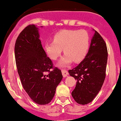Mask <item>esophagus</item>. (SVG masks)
<instances>
[{
    "instance_id": "34e87169",
    "label": "esophagus",
    "mask_w": 121,
    "mask_h": 121,
    "mask_svg": "<svg viewBox=\"0 0 121 121\" xmlns=\"http://www.w3.org/2000/svg\"><path fill=\"white\" fill-rule=\"evenodd\" d=\"M62 75H63V77H66L67 75H68V72L66 70H62L61 71Z\"/></svg>"
}]
</instances>
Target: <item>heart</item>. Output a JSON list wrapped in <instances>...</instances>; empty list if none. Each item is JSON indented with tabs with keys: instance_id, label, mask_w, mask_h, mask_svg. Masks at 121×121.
Returning a JSON list of instances; mask_svg holds the SVG:
<instances>
[{
	"instance_id": "heart-1",
	"label": "heart",
	"mask_w": 121,
	"mask_h": 121,
	"mask_svg": "<svg viewBox=\"0 0 121 121\" xmlns=\"http://www.w3.org/2000/svg\"><path fill=\"white\" fill-rule=\"evenodd\" d=\"M90 45V37L85 30H63L55 34L54 41L44 44V50L51 59L55 60L62 49L65 55L58 63L59 67H66L72 63H79L85 58Z\"/></svg>"
}]
</instances>
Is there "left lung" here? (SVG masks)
<instances>
[{"label":"left lung","mask_w":121,"mask_h":121,"mask_svg":"<svg viewBox=\"0 0 121 121\" xmlns=\"http://www.w3.org/2000/svg\"><path fill=\"white\" fill-rule=\"evenodd\" d=\"M91 40L85 58L76 67L69 70L70 75L77 79L72 96L82 105L91 103L103 86L105 78L108 52L104 39L96 31Z\"/></svg>","instance_id":"left-lung-1"}]
</instances>
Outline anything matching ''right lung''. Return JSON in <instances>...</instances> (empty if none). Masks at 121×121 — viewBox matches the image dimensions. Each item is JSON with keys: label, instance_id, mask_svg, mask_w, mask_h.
<instances>
[{"label": "right lung", "instance_id": "obj_1", "mask_svg": "<svg viewBox=\"0 0 121 121\" xmlns=\"http://www.w3.org/2000/svg\"><path fill=\"white\" fill-rule=\"evenodd\" d=\"M14 52L17 72L23 89L37 104H49L63 75L57 67L51 70L52 63L42 47L39 27L31 25L20 32L16 40Z\"/></svg>", "mask_w": 121, "mask_h": 121}]
</instances>
